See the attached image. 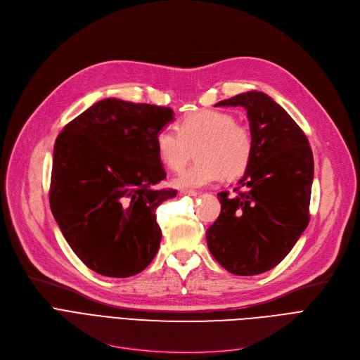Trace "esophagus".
I'll return each mask as SVG.
<instances>
[{"label":"esophagus","mask_w":360,"mask_h":360,"mask_svg":"<svg viewBox=\"0 0 360 360\" xmlns=\"http://www.w3.org/2000/svg\"><path fill=\"white\" fill-rule=\"evenodd\" d=\"M181 194L182 195H190V197H197L198 195V193L194 191V190H182Z\"/></svg>","instance_id":"34e87169"}]
</instances>
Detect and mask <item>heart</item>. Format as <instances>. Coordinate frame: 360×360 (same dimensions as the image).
<instances>
[{
	"label": "heart",
	"mask_w": 360,
	"mask_h": 360,
	"mask_svg": "<svg viewBox=\"0 0 360 360\" xmlns=\"http://www.w3.org/2000/svg\"><path fill=\"white\" fill-rule=\"evenodd\" d=\"M159 159L172 170L182 169L197 153V162L174 179L184 190L202 188L220 179L238 178L248 169L254 141L251 131L235 122L233 115L217 109L190 113L178 124V131L163 128L156 134Z\"/></svg>",
	"instance_id": "obj_1"
}]
</instances>
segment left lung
I'll use <instances>...</instances> for the list:
<instances>
[{"label": "left lung", "instance_id": "1", "mask_svg": "<svg viewBox=\"0 0 360 360\" xmlns=\"http://www.w3.org/2000/svg\"><path fill=\"white\" fill-rule=\"evenodd\" d=\"M214 106L247 109L254 153L238 194H217L221 212L205 232L207 245L232 274L266 273L292 251L309 223L312 150L304 131L266 93H240Z\"/></svg>", "mask_w": 360, "mask_h": 360}]
</instances>
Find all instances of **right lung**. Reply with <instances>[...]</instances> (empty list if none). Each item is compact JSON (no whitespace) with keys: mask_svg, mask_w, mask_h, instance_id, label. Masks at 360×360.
Returning <instances> with one entry per match:
<instances>
[{"mask_svg":"<svg viewBox=\"0 0 360 360\" xmlns=\"http://www.w3.org/2000/svg\"><path fill=\"white\" fill-rule=\"evenodd\" d=\"M174 110L103 99L68 122L53 146L52 214L86 266L106 277L141 273L159 251L156 209L175 190L166 178L156 134Z\"/></svg>","mask_w":360,"mask_h":360,"instance_id":"obj_1","label":"right lung"}]
</instances>
